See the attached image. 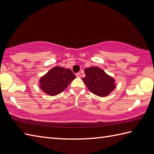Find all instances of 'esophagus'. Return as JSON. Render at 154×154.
Masks as SVG:
<instances>
[{"label": "esophagus", "instance_id": "obj_1", "mask_svg": "<svg viewBox=\"0 0 154 154\" xmlns=\"http://www.w3.org/2000/svg\"><path fill=\"white\" fill-rule=\"evenodd\" d=\"M76 77H78V78H80V76H81V74H80V72H78V73H76Z\"/></svg>", "mask_w": 154, "mask_h": 154}]
</instances>
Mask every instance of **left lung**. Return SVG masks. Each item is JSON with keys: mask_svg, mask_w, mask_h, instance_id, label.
<instances>
[{"mask_svg": "<svg viewBox=\"0 0 154 154\" xmlns=\"http://www.w3.org/2000/svg\"><path fill=\"white\" fill-rule=\"evenodd\" d=\"M85 77L82 80L91 93L99 97H106L116 88L115 80L99 67L92 66L84 70Z\"/></svg>", "mask_w": 154, "mask_h": 154, "instance_id": "obj_1", "label": "left lung"}]
</instances>
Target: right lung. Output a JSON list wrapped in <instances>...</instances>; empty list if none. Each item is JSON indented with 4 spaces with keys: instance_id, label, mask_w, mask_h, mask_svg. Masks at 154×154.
Masks as SVG:
<instances>
[{
    "instance_id": "obj_1",
    "label": "right lung",
    "mask_w": 154,
    "mask_h": 154,
    "mask_svg": "<svg viewBox=\"0 0 154 154\" xmlns=\"http://www.w3.org/2000/svg\"><path fill=\"white\" fill-rule=\"evenodd\" d=\"M75 78L70 69L55 66L40 78V88L49 95H57L64 91Z\"/></svg>"
}]
</instances>
